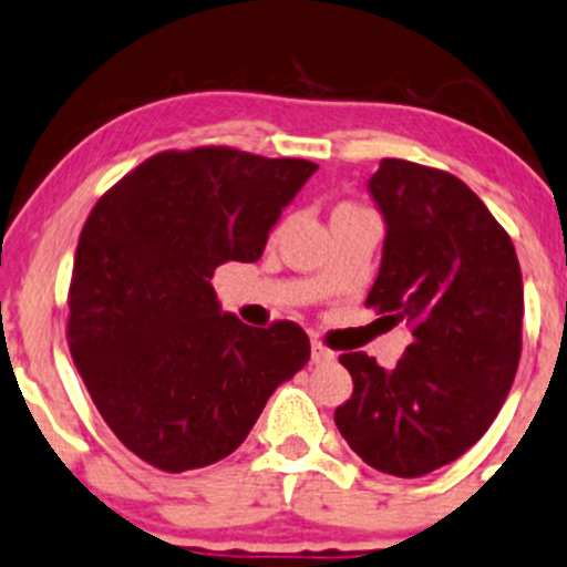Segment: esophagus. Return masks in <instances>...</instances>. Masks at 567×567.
<instances>
[{"mask_svg": "<svg viewBox=\"0 0 567 567\" xmlns=\"http://www.w3.org/2000/svg\"><path fill=\"white\" fill-rule=\"evenodd\" d=\"M333 361V350L326 348L323 342L312 339V363H331Z\"/></svg>", "mask_w": 567, "mask_h": 567, "instance_id": "esophagus-1", "label": "esophagus"}]
</instances>
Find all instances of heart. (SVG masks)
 <instances>
[{"label":"heart","mask_w":567,"mask_h":567,"mask_svg":"<svg viewBox=\"0 0 567 567\" xmlns=\"http://www.w3.org/2000/svg\"><path fill=\"white\" fill-rule=\"evenodd\" d=\"M339 208H353V206H339Z\"/></svg>","instance_id":"heart-1"}]
</instances>
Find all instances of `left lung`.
<instances>
[{
	"label": "left lung",
	"instance_id": "8db88e82",
	"mask_svg": "<svg viewBox=\"0 0 567 567\" xmlns=\"http://www.w3.org/2000/svg\"><path fill=\"white\" fill-rule=\"evenodd\" d=\"M369 193L389 230L367 307L408 320L413 342L393 369L339 355L353 396L333 421L369 467L421 478L473 449L514 385L522 268L503 225L449 171L383 159Z\"/></svg>",
	"mask_w": 567,
	"mask_h": 567
}]
</instances>
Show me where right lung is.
Instances as JSON below:
<instances>
[{
	"mask_svg": "<svg viewBox=\"0 0 567 567\" xmlns=\"http://www.w3.org/2000/svg\"><path fill=\"white\" fill-rule=\"evenodd\" d=\"M318 165L195 146L118 178L83 225L68 344L111 432L152 467L184 473L234 454L268 396L309 361L293 320L219 312L212 277L252 264Z\"/></svg>",
	"mask_w": 567,
	"mask_h": 567,
	"instance_id": "1",
	"label": "right lung"
}]
</instances>
